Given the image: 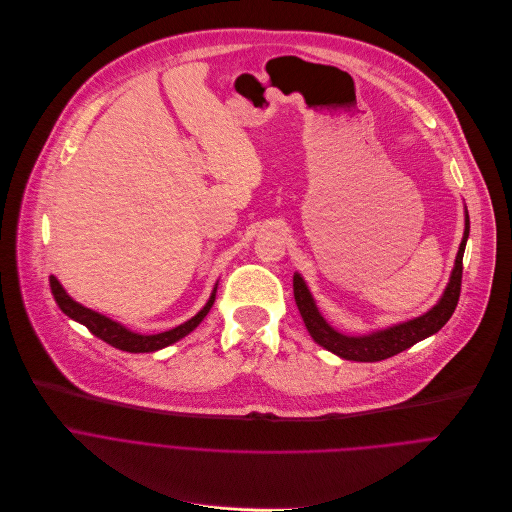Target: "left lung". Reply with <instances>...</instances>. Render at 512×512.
<instances>
[{"instance_id": "8db88e82", "label": "left lung", "mask_w": 512, "mask_h": 512, "mask_svg": "<svg viewBox=\"0 0 512 512\" xmlns=\"http://www.w3.org/2000/svg\"><path fill=\"white\" fill-rule=\"evenodd\" d=\"M470 234V218L466 212V220H464V236L456 254V262L450 274V282L442 294V298L432 306L428 313H424L422 317H416L412 321H405L369 335H343L337 329H333L325 317L321 315V311L317 309L315 298L306 286V282L302 280V276L298 272H294L292 278V286H294V300L300 311V317L309 329L311 337L315 339V343H319L321 347H325L327 351L347 359V361H363V363H373V361H383L387 357H393L405 349L414 347L416 343L428 339L430 335L438 333L452 317V313L456 311V304L460 298V286H462V258H464V248H466V240Z\"/></svg>"}]
</instances>
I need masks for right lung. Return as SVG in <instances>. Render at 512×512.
<instances>
[{"mask_svg":"<svg viewBox=\"0 0 512 512\" xmlns=\"http://www.w3.org/2000/svg\"><path fill=\"white\" fill-rule=\"evenodd\" d=\"M50 288H52V294H54V300L56 304L60 306V311L70 317L72 321L84 325L94 337L102 339L105 343H109L111 347L115 349H121V351H129V353H153V351H159L163 347H169L173 343H177L179 339H183L185 335H189L201 321L203 317H206L210 313V309L214 306V300H216V290H218V284L214 286L212 290V296L210 300L206 302V306L203 309L191 317L189 321H185L183 325L175 327V329H169V331H163V333H157V335H139L127 327H123L121 323L100 315L96 311H90L86 309V306L78 304L74 298H70L66 294V290L62 288V284L56 280V276H50Z\"/></svg>","mask_w":512,"mask_h":512,"instance_id":"obj_1","label":"right lung"}]
</instances>
